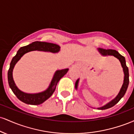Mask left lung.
I'll list each match as a JSON object with an SVG mask.
<instances>
[{
	"label": "left lung",
	"instance_id": "1",
	"mask_svg": "<svg viewBox=\"0 0 134 134\" xmlns=\"http://www.w3.org/2000/svg\"><path fill=\"white\" fill-rule=\"evenodd\" d=\"M98 52L102 56H114L115 58H116L117 59L119 60L120 62L121 67L123 68V71H124V83H123L121 87L119 93H118V94L116 95V96L115 97L114 99H112L111 101H110V102H108V103L104 104L103 107L97 108V109L98 110H106V109L110 108L113 106L115 105L121 99V98L124 97V95L127 91V88H128L129 84V69L127 67L126 65V62H125V58L124 56L121 55L116 50H111V49H106L103 48H98ZM79 79L77 80L76 82V84H75V87H76V90H77L78 88V84H79Z\"/></svg>",
	"mask_w": 134,
	"mask_h": 134
}]
</instances>
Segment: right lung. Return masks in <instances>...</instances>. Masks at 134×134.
<instances>
[{
    "label": "right lung",
    "mask_w": 134,
    "mask_h": 134,
    "mask_svg": "<svg viewBox=\"0 0 134 134\" xmlns=\"http://www.w3.org/2000/svg\"><path fill=\"white\" fill-rule=\"evenodd\" d=\"M42 51L51 53H56L60 52V47L58 44L52 43L41 42V41H35L28 45L25 47H21L17 52L16 55L12 59L10 64V67L8 70L7 77H8V82L9 87H10L13 92L17 98L22 102L28 104L32 105H38L44 102L47 99H48L54 93L57 85L60 79L64 77L68 72L69 69H61L57 70L55 72L52 78L51 82L49 84L47 90L43 91L37 93H27L22 91L18 88L16 84H15L13 79V72L14 66L17 62L21 59V58L25 53L31 51Z\"/></svg>",
    "instance_id": "right-lung-1"
}]
</instances>
